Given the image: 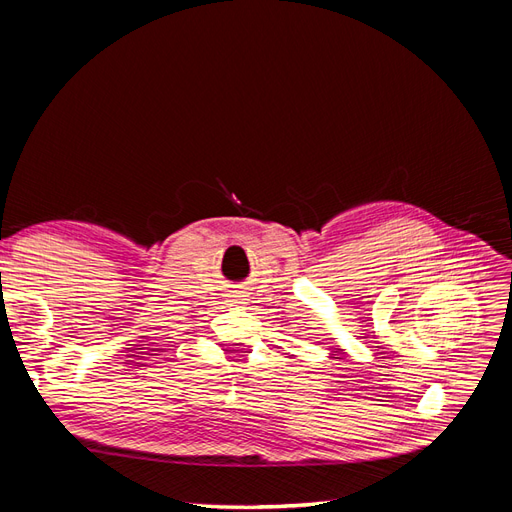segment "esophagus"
Masks as SVG:
<instances>
[{
	"instance_id": "1",
	"label": "esophagus",
	"mask_w": 512,
	"mask_h": 512,
	"mask_svg": "<svg viewBox=\"0 0 512 512\" xmlns=\"http://www.w3.org/2000/svg\"><path fill=\"white\" fill-rule=\"evenodd\" d=\"M230 297H232V299H235V301L239 303V301H241V297H243V294H241V292H232V294H230Z\"/></svg>"
}]
</instances>
